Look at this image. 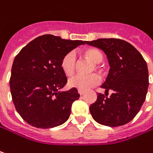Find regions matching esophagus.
<instances>
[{
	"label": "esophagus",
	"mask_w": 153,
	"mask_h": 153,
	"mask_svg": "<svg viewBox=\"0 0 153 153\" xmlns=\"http://www.w3.org/2000/svg\"><path fill=\"white\" fill-rule=\"evenodd\" d=\"M78 93H79L80 96H82V95L84 94V91H78Z\"/></svg>",
	"instance_id": "obj_1"
}]
</instances>
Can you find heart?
I'll list each match as a JSON object with an SVG mask.
<instances>
[{"label": "heart", "mask_w": 153, "mask_h": 153, "mask_svg": "<svg viewBox=\"0 0 153 153\" xmlns=\"http://www.w3.org/2000/svg\"><path fill=\"white\" fill-rule=\"evenodd\" d=\"M85 56L94 62L99 63L103 61L102 53L96 49H89L85 51ZM76 67V55L74 51H70L63 56L61 61V68L62 71L67 75L71 76ZM101 82L100 77L97 74H91L88 76L76 75L69 80V85L72 88H76L79 91H88L94 86L98 85Z\"/></svg>", "instance_id": "1"}]
</instances>
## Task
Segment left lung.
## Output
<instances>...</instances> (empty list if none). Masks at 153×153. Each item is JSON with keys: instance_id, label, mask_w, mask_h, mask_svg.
<instances>
[{"instance_id": "obj_1", "label": "left lung", "mask_w": 153, "mask_h": 153, "mask_svg": "<svg viewBox=\"0 0 153 153\" xmlns=\"http://www.w3.org/2000/svg\"><path fill=\"white\" fill-rule=\"evenodd\" d=\"M86 43L105 53L110 71L101 88L105 95L109 90L114 91L109 98L99 93L90 106L91 114L100 125L124 126L135 117L146 100L149 86L146 62L131 43L121 39H97Z\"/></svg>"}]
</instances>
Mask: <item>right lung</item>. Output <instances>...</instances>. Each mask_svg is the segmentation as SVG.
I'll use <instances>...</instances> for the list:
<instances>
[{"label": "right lung", "mask_w": 153, "mask_h": 153, "mask_svg": "<svg viewBox=\"0 0 153 153\" xmlns=\"http://www.w3.org/2000/svg\"><path fill=\"white\" fill-rule=\"evenodd\" d=\"M85 42L44 35L18 53L9 86L17 112L28 125L47 129L68 120L71 105L80 95L76 88L60 91L67 83L61 61L65 54Z\"/></svg>", "instance_id": "1"}]
</instances>
